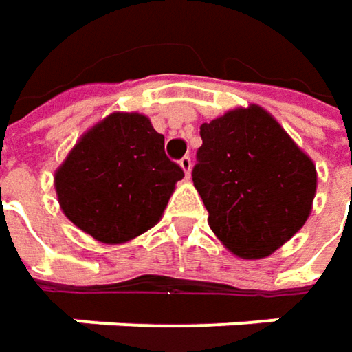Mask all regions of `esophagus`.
Listing matches in <instances>:
<instances>
[{
	"label": "esophagus",
	"mask_w": 352,
	"mask_h": 352,
	"mask_svg": "<svg viewBox=\"0 0 352 352\" xmlns=\"http://www.w3.org/2000/svg\"><path fill=\"white\" fill-rule=\"evenodd\" d=\"M180 166L184 170L186 176H190V172H192V158H190V156H184V158L180 160Z\"/></svg>",
	"instance_id": "1"
}]
</instances>
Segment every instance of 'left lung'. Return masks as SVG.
Segmentation results:
<instances>
[{"label":"left lung","mask_w":352,"mask_h":352,"mask_svg":"<svg viewBox=\"0 0 352 352\" xmlns=\"http://www.w3.org/2000/svg\"><path fill=\"white\" fill-rule=\"evenodd\" d=\"M200 136L192 180L212 232L243 259L273 254L307 221L315 164L255 104L204 122Z\"/></svg>","instance_id":"obj_1"}]
</instances>
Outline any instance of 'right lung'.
I'll return each instance as SVG.
<instances>
[{
    "label": "right lung",
    "instance_id": "add662e5",
    "mask_svg": "<svg viewBox=\"0 0 352 352\" xmlns=\"http://www.w3.org/2000/svg\"><path fill=\"white\" fill-rule=\"evenodd\" d=\"M184 170L138 113H115L87 132L55 174L63 212L102 243L140 236L162 218Z\"/></svg>",
    "mask_w": 352,
    "mask_h": 352
}]
</instances>
